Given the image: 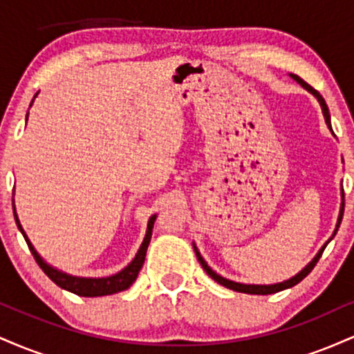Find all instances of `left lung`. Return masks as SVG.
<instances>
[{
	"instance_id": "left-lung-1",
	"label": "left lung",
	"mask_w": 354,
	"mask_h": 354,
	"mask_svg": "<svg viewBox=\"0 0 354 354\" xmlns=\"http://www.w3.org/2000/svg\"><path fill=\"white\" fill-rule=\"evenodd\" d=\"M291 78L298 81V83L301 84V86H303L304 89H308V91H310L311 95H315L316 98H318L319 104H321V109H323L324 120H326V124L330 126V128H331V121H330V111H328V106H326V103H324L323 96H321L319 93L316 91V89L311 86V84H308L306 81H303L301 78H299L298 75H291ZM343 196H344V193H343ZM343 211H344V201L341 203V213H339V218H338V225H336L335 234H336V231H338V228H339V225H341V219H343ZM324 248H326V245H324L323 248H321V250H319V253L315 256V259H313V261L310 263V265H308L306 268H304V270L301 271V273H298V274L295 276V278L288 279V281H283V283H278V284H270V286H265V284H241V283H234V281H230V279L223 278V276H219V274L214 273V271L211 270V268H209L208 265H206V261H205V259H203V258H201V254L198 253L196 246H194V253H196V258H198V261L201 263L203 270H205L206 273H208V274L211 276V278L214 279V281L219 283V284H223V286L230 288V290H233V291H238V293H248V295H271V293H278V291H283V290H286V288H291V286H295V284H298L299 281H303V279L306 278V276L311 273V270H313V268L316 266V263L319 261V258H321V254H323Z\"/></svg>"
}]
</instances>
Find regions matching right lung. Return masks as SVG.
I'll return each mask as SVG.
<instances>
[{
    "label": "right lung",
    "mask_w": 354,
    "mask_h": 354,
    "mask_svg": "<svg viewBox=\"0 0 354 354\" xmlns=\"http://www.w3.org/2000/svg\"><path fill=\"white\" fill-rule=\"evenodd\" d=\"M13 211H15V205H13ZM15 219H16V225H18V230L21 231L24 239H26L31 254L35 256L36 263H38V266L44 271V274H46L53 283H56L59 288H63V290L71 291V293L78 296H88V298H93V296H106V295L118 293V291L128 290V288L135 283V279L138 278V273H140V270L143 268L146 250H148L149 239H151V231H153V225L156 216H151V219L148 221V231H146L145 241L143 245H141L140 251H138L136 258L133 259V261L129 263L123 271H120L118 274L108 276V278H76V276L61 273V271L55 270V268L48 266L46 263L39 258V254L36 253V250L30 243V239H28L26 234H24L21 225H19V219L16 216V211H15Z\"/></svg>",
    "instance_id": "1"
}]
</instances>
